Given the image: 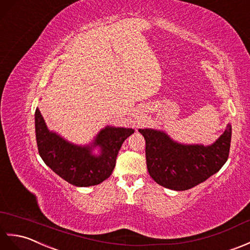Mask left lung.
Segmentation results:
<instances>
[{"label": "left lung", "instance_id": "obj_1", "mask_svg": "<svg viewBox=\"0 0 250 250\" xmlns=\"http://www.w3.org/2000/svg\"><path fill=\"white\" fill-rule=\"evenodd\" d=\"M146 139L147 171L152 179L166 188L187 190L218 172L229 157L232 128L210 146L182 144L162 130L139 129Z\"/></svg>", "mask_w": 250, "mask_h": 250}]
</instances>
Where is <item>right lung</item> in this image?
<instances>
[{
    "instance_id": "add662e5",
    "label": "right lung",
    "mask_w": 250,
    "mask_h": 250,
    "mask_svg": "<svg viewBox=\"0 0 250 250\" xmlns=\"http://www.w3.org/2000/svg\"><path fill=\"white\" fill-rule=\"evenodd\" d=\"M134 129L107 126L99 131L90 146H76L50 131L41 111H35L36 142L42 159L48 167L69 184L87 187L107 180L115 167L122 144L134 134ZM100 147V154L92 153Z\"/></svg>"
}]
</instances>
